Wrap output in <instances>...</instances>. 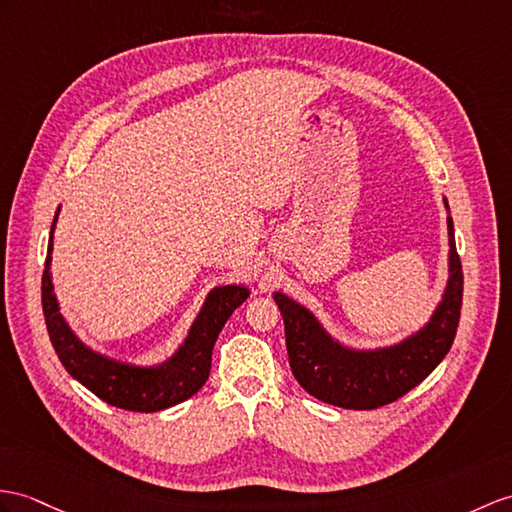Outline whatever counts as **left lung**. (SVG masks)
I'll return each mask as SVG.
<instances>
[{
  "instance_id": "8db88e82",
  "label": "left lung",
  "mask_w": 512,
  "mask_h": 512,
  "mask_svg": "<svg viewBox=\"0 0 512 512\" xmlns=\"http://www.w3.org/2000/svg\"><path fill=\"white\" fill-rule=\"evenodd\" d=\"M443 202L450 210L447 199ZM447 236L450 278L439 306L426 326L391 347H347L306 306L284 293L273 295L284 319L291 371L306 393L332 406L371 410L400 400L430 376L450 352L463 306V265L456 252L452 217H447Z\"/></svg>"
}]
</instances>
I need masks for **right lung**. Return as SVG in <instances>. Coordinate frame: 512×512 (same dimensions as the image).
Masks as SVG:
<instances>
[{"label": "right lung", "instance_id": "add662e5", "mask_svg": "<svg viewBox=\"0 0 512 512\" xmlns=\"http://www.w3.org/2000/svg\"><path fill=\"white\" fill-rule=\"evenodd\" d=\"M58 215L60 206L56 210L52 232H49L41 291L47 332L62 367L91 393H95L99 400L123 410H134V413H156V410L189 400L206 384L217 336L234 310L249 297V289L228 284L210 291L184 343L165 363L139 367L108 358L91 350L89 345H84L76 332L69 328L65 317L60 315L52 271H49Z\"/></svg>", "mask_w": 512, "mask_h": 512}]
</instances>
